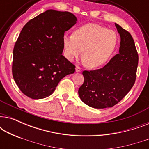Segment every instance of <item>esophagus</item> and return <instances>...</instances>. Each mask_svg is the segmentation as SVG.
<instances>
[{"instance_id":"obj_1","label":"esophagus","mask_w":149,"mask_h":149,"mask_svg":"<svg viewBox=\"0 0 149 149\" xmlns=\"http://www.w3.org/2000/svg\"><path fill=\"white\" fill-rule=\"evenodd\" d=\"M81 71V68L79 66H77L76 67V72H80Z\"/></svg>"}]
</instances>
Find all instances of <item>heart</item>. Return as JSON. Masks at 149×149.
<instances>
[{
    "mask_svg": "<svg viewBox=\"0 0 149 149\" xmlns=\"http://www.w3.org/2000/svg\"><path fill=\"white\" fill-rule=\"evenodd\" d=\"M118 37L115 32L97 24H88L77 28L74 34H65L64 45L69 60L83 58L87 66L97 68L109 60L117 48Z\"/></svg>",
    "mask_w": 149,
    "mask_h": 149,
    "instance_id": "1",
    "label": "heart"
}]
</instances>
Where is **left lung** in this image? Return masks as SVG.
<instances>
[{"label": "left lung", "mask_w": 149, "mask_h": 149, "mask_svg": "<svg viewBox=\"0 0 149 149\" xmlns=\"http://www.w3.org/2000/svg\"><path fill=\"white\" fill-rule=\"evenodd\" d=\"M121 36L119 53L103 68L84 70L79 95L85 104L95 109L112 107L132 88L136 79L138 54L130 33L115 24Z\"/></svg>", "instance_id": "left-lung-1"}]
</instances>
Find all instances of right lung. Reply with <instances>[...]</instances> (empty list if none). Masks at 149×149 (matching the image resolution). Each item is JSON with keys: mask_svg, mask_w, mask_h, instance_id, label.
<instances>
[{"mask_svg": "<svg viewBox=\"0 0 149 149\" xmlns=\"http://www.w3.org/2000/svg\"><path fill=\"white\" fill-rule=\"evenodd\" d=\"M77 21L70 12L49 9L22 28L13 48L12 73L26 96L32 99L49 96L61 79L74 72V65L62 54L64 32Z\"/></svg>", "mask_w": 149, "mask_h": 149, "instance_id": "right-lung-1", "label": "right lung"}]
</instances>
